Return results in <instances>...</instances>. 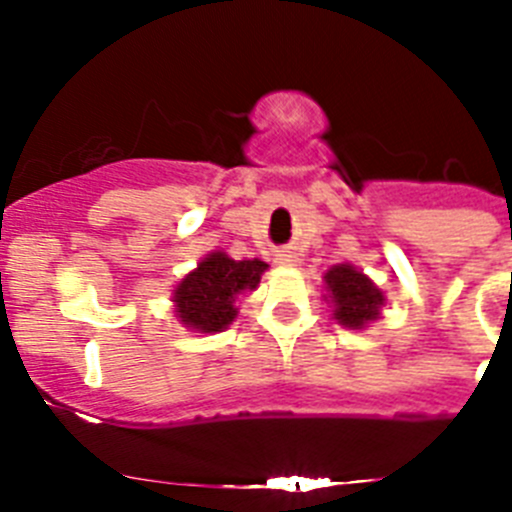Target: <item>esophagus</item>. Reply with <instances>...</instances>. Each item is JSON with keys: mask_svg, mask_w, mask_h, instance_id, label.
Wrapping results in <instances>:
<instances>
[{"mask_svg": "<svg viewBox=\"0 0 512 512\" xmlns=\"http://www.w3.org/2000/svg\"><path fill=\"white\" fill-rule=\"evenodd\" d=\"M276 263L294 265L296 263V255H294V252H289V249H283V252H278V255H276Z\"/></svg>", "mask_w": 512, "mask_h": 512, "instance_id": "esophagus-1", "label": "esophagus"}]
</instances>
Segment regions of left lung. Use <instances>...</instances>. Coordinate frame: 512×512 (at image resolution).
Segmentation results:
<instances>
[{"mask_svg": "<svg viewBox=\"0 0 512 512\" xmlns=\"http://www.w3.org/2000/svg\"><path fill=\"white\" fill-rule=\"evenodd\" d=\"M330 302L336 304L333 315L346 328H362L377 320L382 307V291L351 265H336L325 273Z\"/></svg>", "mask_w": 512, "mask_h": 512, "instance_id": "obj_1", "label": "left lung"}]
</instances>
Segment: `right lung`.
<instances>
[{"instance_id": "add662e5", "label": "right lung", "mask_w": 512, "mask_h": 512, "mask_svg": "<svg viewBox=\"0 0 512 512\" xmlns=\"http://www.w3.org/2000/svg\"><path fill=\"white\" fill-rule=\"evenodd\" d=\"M265 268L263 260H231L223 252H213L176 286V312L187 328L203 333L223 330L236 317V296L255 289Z\"/></svg>"}]
</instances>
